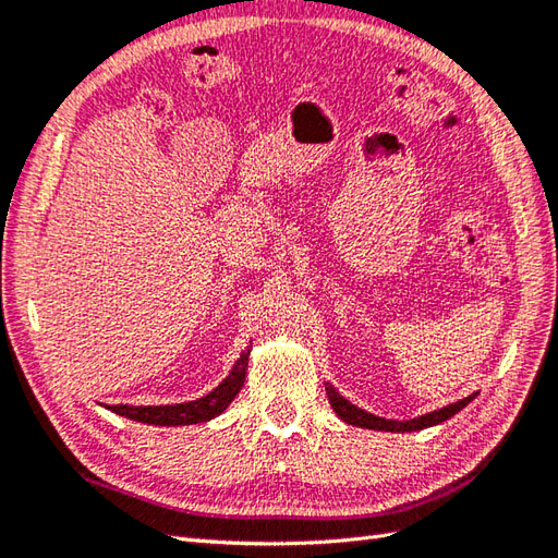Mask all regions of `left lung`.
<instances>
[{
  "label": "left lung",
  "mask_w": 558,
  "mask_h": 558,
  "mask_svg": "<svg viewBox=\"0 0 558 558\" xmlns=\"http://www.w3.org/2000/svg\"><path fill=\"white\" fill-rule=\"evenodd\" d=\"M327 396H329V403L333 408V413H337L343 423H349L353 427H365V429H379V432H415V429H425V427H432V425H439L444 423V420H449L451 415H456L458 411H463V408L475 399V393L465 396V399L456 401V403H449L439 408V411H432V413H425L420 417H413V420H387V417H379V415H373L363 411V408L353 405L351 401H345L343 396L331 387V384H327Z\"/></svg>",
  "instance_id": "8db88e82"
}]
</instances>
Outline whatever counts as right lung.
I'll return each mask as SVG.
<instances>
[{
  "instance_id": "obj_1",
  "label": "right lung",
  "mask_w": 558,
  "mask_h": 558,
  "mask_svg": "<svg viewBox=\"0 0 558 558\" xmlns=\"http://www.w3.org/2000/svg\"><path fill=\"white\" fill-rule=\"evenodd\" d=\"M247 355H251V345L241 353V357L233 363L229 377L219 384L217 389L201 396V399L189 401V403H174V405H107L111 413L123 415L135 423L145 425H159V427H177V425H195V423H207L217 415L227 411V405L236 399L245 381V369H247Z\"/></svg>"
}]
</instances>
